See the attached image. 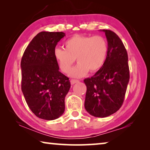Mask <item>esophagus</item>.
Returning a JSON list of instances; mask_svg holds the SVG:
<instances>
[{
    "instance_id": "esophagus-1",
    "label": "esophagus",
    "mask_w": 150,
    "mask_h": 150,
    "mask_svg": "<svg viewBox=\"0 0 150 150\" xmlns=\"http://www.w3.org/2000/svg\"><path fill=\"white\" fill-rule=\"evenodd\" d=\"M70 82H71V85H74V84H75V83L79 82V81L76 80V79H71L70 81Z\"/></svg>"
}]
</instances>
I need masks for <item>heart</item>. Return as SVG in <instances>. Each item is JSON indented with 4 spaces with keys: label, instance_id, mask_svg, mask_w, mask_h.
<instances>
[{
    "label": "heart",
    "instance_id": "heart-1",
    "mask_svg": "<svg viewBox=\"0 0 150 150\" xmlns=\"http://www.w3.org/2000/svg\"><path fill=\"white\" fill-rule=\"evenodd\" d=\"M108 54V44L100 35H74L65 42V49L56 47L54 56L58 65L64 73L69 72L75 61L77 65L70 71L72 77L80 78L91 73H95L101 69Z\"/></svg>",
    "mask_w": 150,
    "mask_h": 150
}]
</instances>
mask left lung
Instances as JSON below:
<instances>
[{
    "label": "left lung",
    "mask_w": 150,
    "mask_h": 150,
    "mask_svg": "<svg viewBox=\"0 0 150 150\" xmlns=\"http://www.w3.org/2000/svg\"><path fill=\"white\" fill-rule=\"evenodd\" d=\"M100 31L105 32L107 39V57L101 69L84 80L87 86L85 108L91 115L104 118L122 105L130 71L128 54L120 38L111 30Z\"/></svg>",
    "instance_id": "left-lung-1"
}]
</instances>
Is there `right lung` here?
<instances>
[{"label":"right lung","mask_w":150,"mask_h":150,"mask_svg":"<svg viewBox=\"0 0 150 150\" xmlns=\"http://www.w3.org/2000/svg\"><path fill=\"white\" fill-rule=\"evenodd\" d=\"M65 33L41 32L32 39L22 57L21 88L30 110L40 118L57 119L65 111V97L71 87L54 56Z\"/></svg>","instance_id":"add662e5"}]
</instances>
